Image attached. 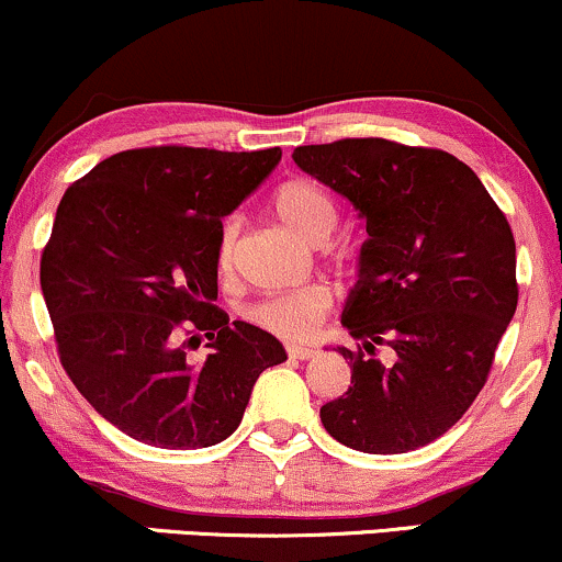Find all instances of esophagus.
Returning a JSON list of instances; mask_svg holds the SVG:
<instances>
[{
    "label": "esophagus",
    "mask_w": 562,
    "mask_h": 562,
    "mask_svg": "<svg viewBox=\"0 0 562 562\" xmlns=\"http://www.w3.org/2000/svg\"><path fill=\"white\" fill-rule=\"evenodd\" d=\"M288 356L290 358H299V361H306V358L316 356V348L311 346H288Z\"/></svg>",
    "instance_id": "esophagus-1"
}]
</instances>
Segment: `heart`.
I'll list each match as a JSON object with an SVG mask.
<instances>
[{
  "instance_id": "obj_1",
  "label": "heart",
  "mask_w": 562,
  "mask_h": 562,
  "mask_svg": "<svg viewBox=\"0 0 562 562\" xmlns=\"http://www.w3.org/2000/svg\"><path fill=\"white\" fill-rule=\"evenodd\" d=\"M272 209L280 216L282 225L293 229L299 238L314 246L329 240L337 227V206L316 180L290 178L274 188ZM235 240H238V222L229 216L220 227V243H216V267L227 272L233 267ZM329 306H333V293L322 285H308L293 293L263 299L248 308V319L259 324L261 329L285 340H303L319 327Z\"/></svg>"
}]
</instances>
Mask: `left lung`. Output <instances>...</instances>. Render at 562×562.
I'll list each match as a JSON object with an SVG mask.
<instances>
[{
	"instance_id": "8db88e82",
	"label": "left lung",
	"mask_w": 562,
	"mask_h": 562,
	"mask_svg": "<svg viewBox=\"0 0 562 562\" xmlns=\"http://www.w3.org/2000/svg\"><path fill=\"white\" fill-rule=\"evenodd\" d=\"M295 165L367 222L342 327L350 387L322 405L337 442L374 456L442 437L482 392L516 314V240L469 165L384 138L299 146ZM393 350V363L375 346Z\"/></svg>"
}]
</instances>
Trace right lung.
<instances>
[{"mask_svg":"<svg viewBox=\"0 0 562 562\" xmlns=\"http://www.w3.org/2000/svg\"><path fill=\"white\" fill-rule=\"evenodd\" d=\"M282 159L280 148H131L67 188L42 254L59 361L99 416L138 442L195 450L238 429L274 335L216 301L227 216ZM210 356L187 358L200 333Z\"/></svg>","mask_w":562,"mask_h":562,"instance_id":"right-lung-1","label":"right lung"}]
</instances>
